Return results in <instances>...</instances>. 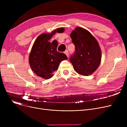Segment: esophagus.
<instances>
[{
  "label": "esophagus",
  "mask_w": 127,
  "mask_h": 127,
  "mask_svg": "<svg viewBox=\"0 0 127 127\" xmlns=\"http://www.w3.org/2000/svg\"><path fill=\"white\" fill-rule=\"evenodd\" d=\"M65 54L66 55V56H67V58H68V57H69V53H68V50H66V51H65Z\"/></svg>",
  "instance_id": "1"
}]
</instances>
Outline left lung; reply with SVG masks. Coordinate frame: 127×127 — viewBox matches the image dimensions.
<instances>
[{"label":"left lung","instance_id":"obj_1","mask_svg":"<svg viewBox=\"0 0 127 127\" xmlns=\"http://www.w3.org/2000/svg\"><path fill=\"white\" fill-rule=\"evenodd\" d=\"M75 46V53L70 58L78 74L88 76L98 68L101 61V50L97 39L86 29L77 27L70 34Z\"/></svg>","mask_w":127,"mask_h":127}]
</instances>
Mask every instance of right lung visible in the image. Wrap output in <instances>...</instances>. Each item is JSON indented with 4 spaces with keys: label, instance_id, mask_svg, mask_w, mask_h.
Listing matches in <instances>:
<instances>
[{
    "label": "right lung",
    "instance_id": "right-lung-1",
    "mask_svg": "<svg viewBox=\"0 0 127 127\" xmlns=\"http://www.w3.org/2000/svg\"><path fill=\"white\" fill-rule=\"evenodd\" d=\"M64 30V28H59L49 33H42L33 43L29 63L32 70L37 76L47 80L51 78L53 76V72L58 69L60 62L67 59L64 53L57 51V41L49 42L57 32L63 33Z\"/></svg>",
    "mask_w": 127,
    "mask_h": 127
}]
</instances>
